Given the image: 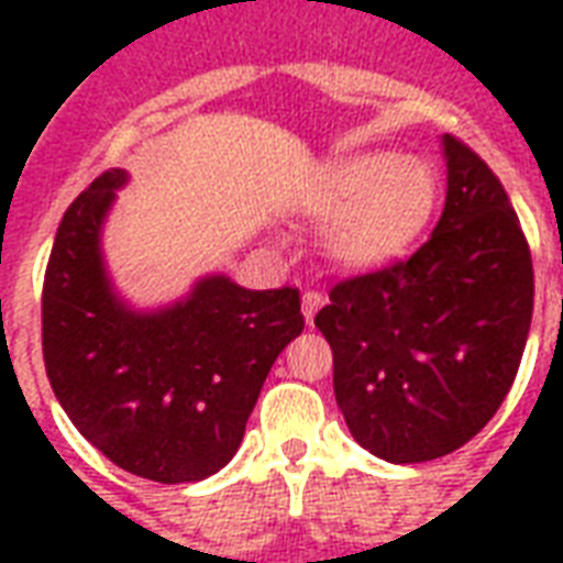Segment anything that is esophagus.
Masks as SVG:
<instances>
[{
	"label": "esophagus",
	"mask_w": 563,
	"mask_h": 563,
	"mask_svg": "<svg viewBox=\"0 0 563 563\" xmlns=\"http://www.w3.org/2000/svg\"><path fill=\"white\" fill-rule=\"evenodd\" d=\"M327 303V298L321 295V291H307L303 295V318H307V324H312V318H316V312Z\"/></svg>",
	"instance_id": "obj_1"
}]
</instances>
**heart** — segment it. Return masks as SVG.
I'll return each instance as SVG.
<instances>
[{"mask_svg":"<svg viewBox=\"0 0 563 563\" xmlns=\"http://www.w3.org/2000/svg\"><path fill=\"white\" fill-rule=\"evenodd\" d=\"M435 207V175L423 161L394 152H353L318 180L309 212L327 230V251L351 272L400 260Z\"/></svg>","mask_w":563,"mask_h":563,"instance_id":"obj_1","label":"heart"}]
</instances>
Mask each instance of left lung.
Instances as JSON below:
<instances>
[{"label": "left lung", "mask_w": 563, "mask_h": 563, "mask_svg": "<svg viewBox=\"0 0 563 563\" xmlns=\"http://www.w3.org/2000/svg\"><path fill=\"white\" fill-rule=\"evenodd\" d=\"M446 201L400 263L335 283L316 327L351 435L394 464L464 446L506 400L532 327L534 272L499 178L441 136Z\"/></svg>", "instance_id": "8db88e82"}]
</instances>
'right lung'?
I'll list each match as a JSON object with an SVG mask.
<instances>
[{
    "instance_id": "obj_1",
    "label": "right lung",
    "mask_w": 563,
    "mask_h": 563,
    "mask_svg": "<svg viewBox=\"0 0 563 563\" xmlns=\"http://www.w3.org/2000/svg\"><path fill=\"white\" fill-rule=\"evenodd\" d=\"M125 184V169L104 172L60 219L43 280L48 383L117 467L163 485L207 479L233 459L274 360L303 330L300 295L210 274L169 307L134 309L101 254Z\"/></svg>"
}]
</instances>
